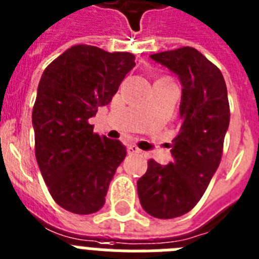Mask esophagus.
Listing matches in <instances>:
<instances>
[{
    "mask_svg": "<svg viewBox=\"0 0 259 259\" xmlns=\"http://www.w3.org/2000/svg\"><path fill=\"white\" fill-rule=\"evenodd\" d=\"M127 153L129 154H140L141 150L137 146H134V145H130V146H127Z\"/></svg>",
    "mask_w": 259,
    "mask_h": 259,
    "instance_id": "34e87169",
    "label": "esophagus"
}]
</instances>
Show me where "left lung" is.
I'll return each mask as SVG.
<instances>
[{
	"instance_id": "1",
	"label": "left lung",
	"mask_w": 259,
	"mask_h": 259,
	"mask_svg": "<svg viewBox=\"0 0 259 259\" xmlns=\"http://www.w3.org/2000/svg\"><path fill=\"white\" fill-rule=\"evenodd\" d=\"M182 83L180 133L169 165L149 159L137 182L141 206L151 217H181L194 207L217 171L230 122L228 89L220 69L190 46L151 54Z\"/></svg>"
}]
</instances>
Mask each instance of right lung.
<instances>
[{
  "mask_svg": "<svg viewBox=\"0 0 259 259\" xmlns=\"http://www.w3.org/2000/svg\"><path fill=\"white\" fill-rule=\"evenodd\" d=\"M134 60L132 53L75 45L39 79L31 114L35 158L50 195L70 213L98 211L125 159V146L94 133L89 118L110 102Z\"/></svg>",
  "mask_w": 259,
  "mask_h": 259,
  "instance_id": "right-lung-1",
  "label": "right lung"
}]
</instances>
